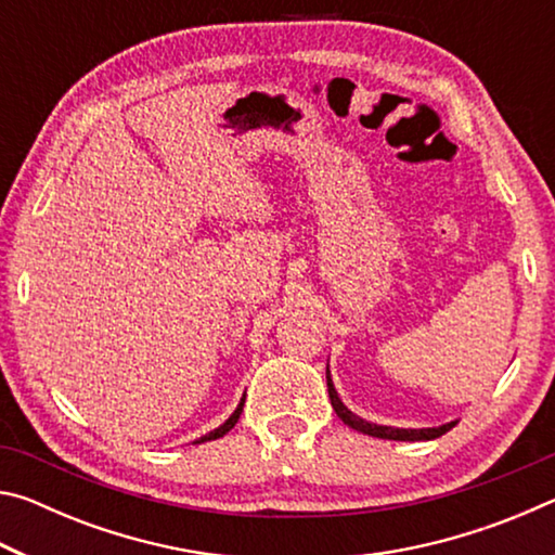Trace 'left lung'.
Instances as JSON below:
<instances>
[{
    "instance_id": "left-lung-1",
    "label": "left lung",
    "mask_w": 555,
    "mask_h": 555,
    "mask_svg": "<svg viewBox=\"0 0 555 555\" xmlns=\"http://www.w3.org/2000/svg\"><path fill=\"white\" fill-rule=\"evenodd\" d=\"M325 377H327V393H331V403H333L335 413L340 416L345 426L360 430V434H364V436H374V438H384V440H434L438 436L448 434V430L455 426V421H450V424H443L438 428H393V426L370 424V421L354 416V413L340 401V397H337L333 379H331V370L325 372Z\"/></svg>"
}]
</instances>
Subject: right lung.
<instances>
[{
	"label": "right lung",
	"instance_id": "obj_1",
	"mask_svg": "<svg viewBox=\"0 0 555 555\" xmlns=\"http://www.w3.org/2000/svg\"><path fill=\"white\" fill-rule=\"evenodd\" d=\"M242 406H244V397H242V401H240V406H237V409H234V413H232V416H230L228 421H224V424H222L220 428H215V430H210V434H208V436H203V438H198V440H195V443H205V440H215V438H222L224 434H228V430H232V428H234V424H237V421H240V413H242Z\"/></svg>",
	"mask_w": 555,
	"mask_h": 555
}]
</instances>
